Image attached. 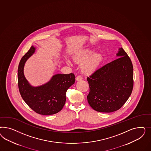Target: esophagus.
<instances>
[{
  "label": "esophagus",
  "instance_id": "1",
  "mask_svg": "<svg viewBox=\"0 0 151 151\" xmlns=\"http://www.w3.org/2000/svg\"><path fill=\"white\" fill-rule=\"evenodd\" d=\"M82 80V77L81 76H78L76 78V81H81Z\"/></svg>",
  "mask_w": 151,
  "mask_h": 151
}]
</instances>
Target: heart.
Returning <instances> with one entry per match:
<instances>
[{
  "mask_svg": "<svg viewBox=\"0 0 151 151\" xmlns=\"http://www.w3.org/2000/svg\"><path fill=\"white\" fill-rule=\"evenodd\" d=\"M103 59L100 52H94L91 49H85L78 52L73 57L74 61L78 64H82L81 70L82 73L90 75L95 72ZM68 63L70 64L69 61Z\"/></svg>",
  "mask_w": 151,
  "mask_h": 151,
  "instance_id": "b5f03b06",
  "label": "heart"
}]
</instances>
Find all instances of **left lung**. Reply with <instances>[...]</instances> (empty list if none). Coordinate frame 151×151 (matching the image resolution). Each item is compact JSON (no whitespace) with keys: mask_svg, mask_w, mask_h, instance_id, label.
<instances>
[{"mask_svg":"<svg viewBox=\"0 0 151 151\" xmlns=\"http://www.w3.org/2000/svg\"><path fill=\"white\" fill-rule=\"evenodd\" d=\"M119 58L96 70L87 77L90 106L100 112L119 110L131 95L133 86L132 63L122 47L116 54Z\"/></svg>","mask_w":151,"mask_h":151,"instance_id":"1","label":"left lung"}]
</instances>
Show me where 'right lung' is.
Wrapping results in <instances>:
<instances>
[{"mask_svg": "<svg viewBox=\"0 0 151 151\" xmlns=\"http://www.w3.org/2000/svg\"><path fill=\"white\" fill-rule=\"evenodd\" d=\"M34 46L24 55L19 64V90L24 101L37 114L51 115L59 112L63 108L66 99V93L74 84L75 76L73 73L55 74L50 81L38 86H33L24 76V68L27 60L34 54Z\"/></svg>", "mask_w": 151, "mask_h": 151, "instance_id": "obj_1", "label": "right lung"}]
</instances>
